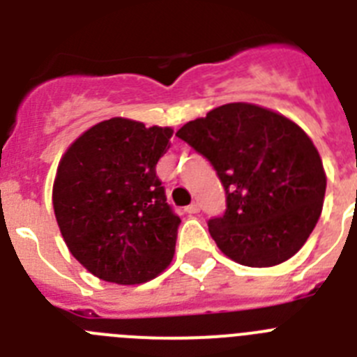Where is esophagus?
Masks as SVG:
<instances>
[{
	"mask_svg": "<svg viewBox=\"0 0 357 357\" xmlns=\"http://www.w3.org/2000/svg\"><path fill=\"white\" fill-rule=\"evenodd\" d=\"M198 211H200V206H198V204H191V206L185 207V213L188 214H197Z\"/></svg>",
	"mask_w": 357,
	"mask_h": 357,
	"instance_id": "1",
	"label": "esophagus"
}]
</instances>
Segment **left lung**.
Here are the masks:
<instances>
[{"instance_id":"obj_1","label":"left lung","mask_w":357,"mask_h":357,"mask_svg":"<svg viewBox=\"0 0 357 357\" xmlns=\"http://www.w3.org/2000/svg\"><path fill=\"white\" fill-rule=\"evenodd\" d=\"M176 135L213 164L225 188L227 211L209 220V232L229 259L275 266L304 247L321 214L327 176L295 121L236 102L185 123Z\"/></svg>"}]
</instances>
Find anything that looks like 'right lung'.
Wrapping results in <instances>:
<instances>
[{"mask_svg": "<svg viewBox=\"0 0 357 357\" xmlns=\"http://www.w3.org/2000/svg\"><path fill=\"white\" fill-rule=\"evenodd\" d=\"M172 127L127 118L100 121L61 157L53 211L73 257L98 279L143 284L169 266L181 218L155 175Z\"/></svg>", "mask_w": 357, "mask_h": 357, "instance_id": "1", "label": "right lung"}]
</instances>
